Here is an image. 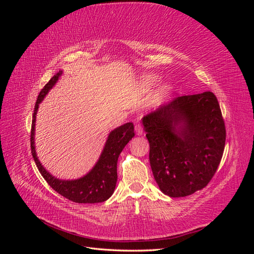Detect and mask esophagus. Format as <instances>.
<instances>
[{
	"instance_id": "esophagus-1",
	"label": "esophagus",
	"mask_w": 254,
	"mask_h": 254,
	"mask_svg": "<svg viewBox=\"0 0 254 254\" xmlns=\"http://www.w3.org/2000/svg\"><path fill=\"white\" fill-rule=\"evenodd\" d=\"M135 131L137 134H142V132H143V127L139 122L135 123Z\"/></svg>"
}]
</instances>
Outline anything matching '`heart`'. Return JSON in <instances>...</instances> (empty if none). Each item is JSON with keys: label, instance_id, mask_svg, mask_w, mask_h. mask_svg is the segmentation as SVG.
<instances>
[{"label": "heart", "instance_id": "b5f03b06", "mask_svg": "<svg viewBox=\"0 0 254 254\" xmlns=\"http://www.w3.org/2000/svg\"><path fill=\"white\" fill-rule=\"evenodd\" d=\"M144 81L146 84H153L158 81V77L155 75H148L144 78Z\"/></svg>", "mask_w": 254, "mask_h": 254}]
</instances>
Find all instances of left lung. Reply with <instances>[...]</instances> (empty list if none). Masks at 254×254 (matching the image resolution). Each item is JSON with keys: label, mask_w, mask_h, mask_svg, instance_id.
<instances>
[{"label": "left lung", "mask_w": 254, "mask_h": 254, "mask_svg": "<svg viewBox=\"0 0 254 254\" xmlns=\"http://www.w3.org/2000/svg\"><path fill=\"white\" fill-rule=\"evenodd\" d=\"M149 162L160 190L186 197L205 188L216 173L226 126L213 92L174 97L143 118Z\"/></svg>", "instance_id": "obj_1"}]
</instances>
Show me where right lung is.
Segmentation results:
<instances>
[{
	"label": "right lung",
	"mask_w": 254,
	"mask_h": 254,
	"mask_svg": "<svg viewBox=\"0 0 254 254\" xmlns=\"http://www.w3.org/2000/svg\"><path fill=\"white\" fill-rule=\"evenodd\" d=\"M63 72L59 71L54 75L50 81L40 91L35 105L33 114L32 130H30V149L35 160V163L43 178L49 186L56 190L58 194L64 196L68 200L77 203H97L106 201L113 194L115 184L118 180V159L121 151L124 149L126 144L134 136V127L132 123L120 126L110 132L108 140L106 142L104 150L95 166L91 172L77 180H59L50 175L39 162L35 150V122L38 107L47 95L49 90L56 83Z\"/></svg>",
	"instance_id": "add662e5"
}]
</instances>
